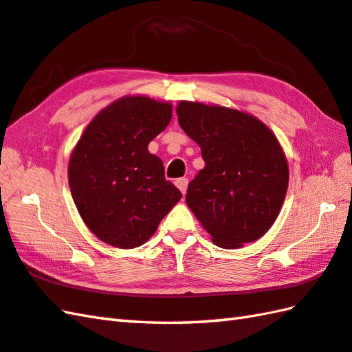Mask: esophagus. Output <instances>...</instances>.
<instances>
[{"label":"esophagus","mask_w":352,"mask_h":352,"mask_svg":"<svg viewBox=\"0 0 352 352\" xmlns=\"http://www.w3.org/2000/svg\"><path fill=\"white\" fill-rule=\"evenodd\" d=\"M175 184H176V187L181 190L182 195L187 193V187H188V179L187 177H179V179H176Z\"/></svg>","instance_id":"obj_1"}]
</instances>
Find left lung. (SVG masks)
<instances>
[{
	"instance_id": "left-lung-1",
	"label": "left lung",
	"mask_w": 352,
	"mask_h": 352,
	"mask_svg": "<svg viewBox=\"0 0 352 352\" xmlns=\"http://www.w3.org/2000/svg\"><path fill=\"white\" fill-rule=\"evenodd\" d=\"M176 113L205 162L188 184L190 210L217 247L261 239L279 216L289 181L276 135L254 115L222 105L181 101Z\"/></svg>"
}]
</instances>
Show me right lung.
I'll list each match as a JSON object with an SVG mask.
<instances>
[{
	"label": "right lung",
	"instance_id": "obj_1",
	"mask_svg": "<svg viewBox=\"0 0 352 352\" xmlns=\"http://www.w3.org/2000/svg\"><path fill=\"white\" fill-rule=\"evenodd\" d=\"M171 102L129 95L91 119L73 148L69 185L78 213L99 241L130 250L155 234L182 197L148 144L171 119Z\"/></svg>",
	"mask_w": 352,
	"mask_h": 352
}]
</instances>
